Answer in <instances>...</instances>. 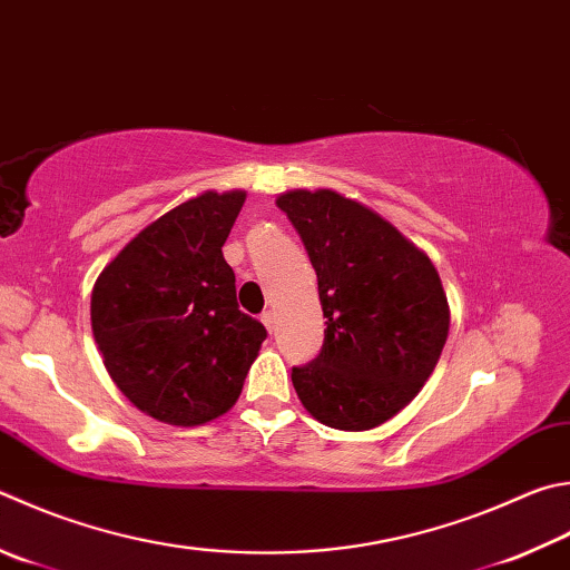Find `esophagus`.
Returning a JSON list of instances; mask_svg holds the SVG:
<instances>
[{
  "label": "esophagus",
  "mask_w": 570,
  "mask_h": 570,
  "mask_svg": "<svg viewBox=\"0 0 570 570\" xmlns=\"http://www.w3.org/2000/svg\"><path fill=\"white\" fill-rule=\"evenodd\" d=\"M262 321H264V326H266L268 331H274V326H276V318H274V314H272V312H264V314H262Z\"/></svg>",
  "instance_id": "esophagus-1"
}]
</instances>
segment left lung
<instances>
[{
  "mask_svg": "<svg viewBox=\"0 0 570 570\" xmlns=\"http://www.w3.org/2000/svg\"><path fill=\"white\" fill-rule=\"evenodd\" d=\"M318 278V356L292 368L304 409L341 431H368L409 406L449 336V302L431 258L364 204L331 189L276 199Z\"/></svg>",
  "mask_w": 570,
  "mask_h": 570,
  "instance_id": "1",
  "label": "left lung"
}]
</instances>
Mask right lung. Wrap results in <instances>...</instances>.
<instances>
[{
  "mask_svg": "<svg viewBox=\"0 0 570 570\" xmlns=\"http://www.w3.org/2000/svg\"><path fill=\"white\" fill-rule=\"evenodd\" d=\"M246 191H204L141 229L99 274L91 331L139 411L199 426L229 411L266 328L236 304L222 246Z\"/></svg>",
  "mask_w": 570,
  "mask_h": 570,
  "instance_id": "right-lung-1",
  "label": "right lung"
}]
</instances>
